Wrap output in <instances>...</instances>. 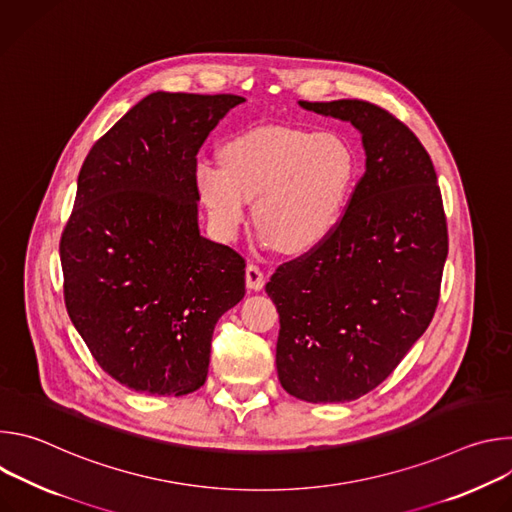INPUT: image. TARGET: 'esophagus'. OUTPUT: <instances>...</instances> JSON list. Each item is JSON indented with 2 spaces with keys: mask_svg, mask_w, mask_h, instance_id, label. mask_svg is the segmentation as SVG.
<instances>
[{
  "mask_svg": "<svg viewBox=\"0 0 512 512\" xmlns=\"http://www.w3.org/2000/svg\"><path fill=\"white\" fill-rule=\"evenodd\" d=\"M245 281H247V287H249V289H253V291H261V289H263V285H265L263 271H261L257 265L249 263V265H247V269H245Z\"/></svg>",
  "mask_w": 512,
  "mask_h": 512,
  "instance_id": "34e87169",
  "label": "esophagus"
}]
</instances>
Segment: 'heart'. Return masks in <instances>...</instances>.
<instances>
[{
  "label": "heart",
  "instance_id": "obj_1",
  "mask_svg": "<svg viewBox=\"0 0 512 512\" xmlns=\"http://www.w3.org/2000/svg\"><path fill=\"white\" fill-rule=\"evenodd\" d=\"M225 162L202 158L194 186L221 241H235L255 198L259 243L271 251L308 253L342 223L358 162L336 133L255 127L227 141Z\"/></svg>",
  "mask_w": 512,
  "mask_h": 512
}]
</instances>
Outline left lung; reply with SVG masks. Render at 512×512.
Here are the masks:
<instances>
[{
	"instance_id": "1",
	"label": "left lung",
	"mask_w": 512,
	"mask_h": 512,
	"mask_svg": "<svg viewBox=\"0 0 512 512\" xmlns=\"http://www.w3.org/2000/svg\"><path fill=\"white\" fill-rule=\"evenodd\" d=\"M352 123L364 150L338 229L265 285L279 314L281 387L308 403H344L381 385L427 330L440 300L448 229L429 154L385 109L298 101Z\"/></svg>"
}]
</instances>
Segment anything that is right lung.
I'll use <instances>...</instances> for the list:
<instances>
[{"mask_svg":"<svg viewBox=\"0 0 512 512\" xmlns=\"http://www.w3.org/2000/svg\"><path fill=\"white\" fill-rule=\"evenodd\" d=\"M239 95L158 91L89 152L60 239L64 304L99 367L131 391L188 395L245 296V261L200 235L196 154Z\"/></svg>","mask_w":512,"mask_h":512,"instance_id":"1","label":"right lung"}]
</instances>
